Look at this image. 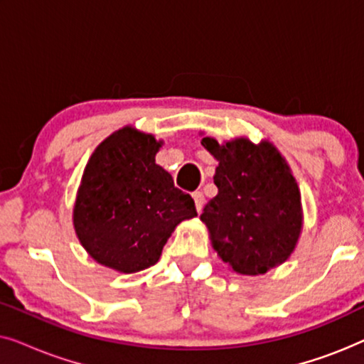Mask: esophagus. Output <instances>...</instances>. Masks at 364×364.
<instances>
[{
    "label": "esophagus",
    "instance_id": "obj_1",
    "mask_svg": "<svg viewBox=\"0 0 364 364\" xmlns=\"http://www.w3.org/2000/svg\"><path fill=\"white\" fill-rule=\"evenodd\" d=\"M192 198H193V202H196V208H197V212H200L202 210V207H203V200H205V198H203V193L202 192H198V191H196L192 193Z\"/></svg>",
    "mask_w": 364,
    "mask_h": 364
}]
</instances>
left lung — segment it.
I'll return each mask as SVG.
<instances>
[{
  "label": "left lung",
  "mask_w": 364,
  "mask_h": 364,
  "mask_svg": "<svg viewBox=\"0 0 364 364\" xmlns=\"http://www.w3.org/2000/svg\"><path fill=\"white\" fill-rule=\"evenodd\" d=\"M202 146L218 162V193L203 207L218 258L238 275H263L295 252L303 228L301 193L291 168L272 142L235 137Z\"/></svg>",
  "instance_id": "8db88e82"
}]
</instances>
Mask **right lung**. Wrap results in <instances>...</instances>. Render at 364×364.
<instances>
[{
    "instance_id": "obj_1",
    "label": "right lung",
    "mask_w": 364,
    "mask_h": 364,
    "mask_svg": "<svg viewBox=\"0 0 364 364\" xmlns=\"http://www.w3.org/2000/svg\"><path fill=\"white\" fill-rule=\"evenodd\" d=\"M162 144L124 126L94 149L82 172L74 232L94 260L119 273L156 265L178 223L197 215L192 197L156 164Z\"/></svg>"
}]
</instances>
